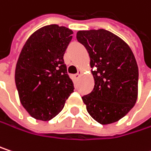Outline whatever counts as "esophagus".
<instances>
[{"label": "esophagus", "mask_w": 151, "mask_h": 151, "mask_svg": "<svg viewBox=\"0 0 151 151\" xmlns=\"http://www.w3.org/2000/svg\"><path fill=\"white\" fill-rule=\"evenodd\" d=\"M81 73H82V71H81V70H78V73L73 75V77H74L75 78H78V77H79V75L81 74Z\"/></svg>", "instance_id": "esophagus-1"}]
</instances>
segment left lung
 Listing matches in <instances>:
<instances>
[{"mask_svg": "<svg viewBox=\"0 0 151 151\" xmlns=\"http://www.w3.org/2000/svg\"><path fill=\"white\" fill-rule=\"evenodd\" d=\"M77 40L87 50L92 91L82 97L91 116L101 124L117 122L134 107L138 94V67L128 44L105 29L82 30Z\"/></svg>", "mask_w": 151, "mask_h": 151, "instance_id": "1", "label": "left lung"}]
</instances>
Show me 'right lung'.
Listing matches in <instances>:
<instances>
[{
  "instance_id": "right-lung-1",
  "label": "right lung",
  "mask_w": 151,
  "mask_h": 151,
  "mask_svg": "<svg viewBox=\"0 0 151 151\" xmlns=\"http://www.w3.org/2000/svg\"><path fill=\"white\" fill-rule=\"evenodd\" d=\"M73 32L52 24L27 39L15 68V85L21 104L35 119L49 121L57 116L73 92L63 56Z\"/></svg>"
}]
</instances>
